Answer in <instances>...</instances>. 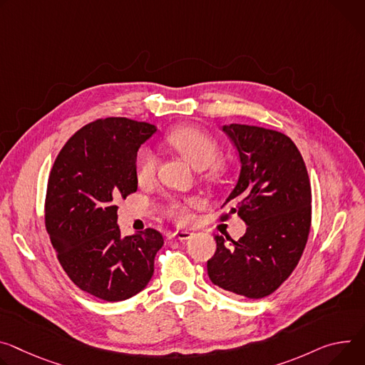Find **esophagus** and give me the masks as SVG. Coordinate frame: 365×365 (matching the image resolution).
Wrapping results in <instances>:
<instances>
[{
  "label": "esophagus",
  "instance_id": "esophagus-1",
  "mask_svg": "<svg viewBox=\"0 0 365 365\" xmlns=\"http://www.w3.org/2000/svg\"><path fill=\"white\" fill-rule=\"evenodd\" d=\"M169 239H178V240H187L192 237V233H189V231H173V233H169L168 235Z\"/></svg>",
  "mask_w": 365,
  "mask_h": 365
}]
</instances>
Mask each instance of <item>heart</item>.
<instances>
[{"instance_id": "1", "label": "heart", "mask_w": 365, "mask_h": 365, "mask_svg": "<svg viewBox=\"0 0 365 365\" xmlns=\"http://www.w3.org/2000/svg\"><path fill=\"white\" fill-rule=\"evenodd\" d=\"M165 143L175 148L179 154H182L197 170H205L211 168L221 157V148L217 140L197 128H178L168 134ZM134 169L138 183L145 185L154 179L157 172V157L151 148L141 147L138 150ZM193 205L195 200L170 201L168 205V214L176 222L185 224L190 220L189 208Z\"/></svg>"}]
</instances>
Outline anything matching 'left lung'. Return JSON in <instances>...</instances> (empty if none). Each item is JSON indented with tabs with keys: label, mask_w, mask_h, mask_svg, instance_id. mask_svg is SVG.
I'll use <instances>...</instances> for the list:
<instances>
[{
	"label": "left lung",
	"mask_w": 365,
	"mask_h": 365,
	"mask_svg": "<svg viewBox=\"0 0 365 365\" xmlns=\"http://www.w3.org/2000/svg\"><path fill=\"white\" fill-rule=\"evenodd\" d=\"M222 130L242 163L239 182L221 221L237 214L247 230L237 242L215 236L208 277L217 287L247 298L272 294L300 260L312 225V186L304 160L282 132L231 123Z\"/></svg>",
	"instance_id": "obj_1"
}]
</instances>
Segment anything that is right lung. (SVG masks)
Returning <instances> with one entry per match:
<instances>
[{
	"instance_id": "1",
	"label": "right lung",
	"mask_w": 365,
	"mask_h": 365,
	"mask_svg": "<svg viewBox=\"0 0 365 365\" xmlns=\"http://www.w3.org/2000/svg\"><path fill=\"white\" fill-rule=\"evenodd\" d=\"M157 128L128 118L84 125L59 151L48 179L45 225L70 279L105 302L147 287L163 236L145 228L120 237L118 205L137 192L135 155Z\"/></svg>"
}]
</instances>
